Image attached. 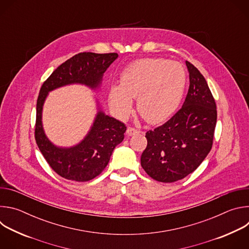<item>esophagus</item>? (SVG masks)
Instances as JSON below:
<instances>
[{
	"label": "esophagus",
	"mask_w": 249,
	"mask_h": 249,
	"mask_svg": "<svg viewBox=\"0 0 249 249\" xmlns=\"http://www.w3.org/2000/svg\"><path fill=\"white\" fill-rule=\"evenodd\" d=\"M126 133H127V135H128V136H133V135H137V134H139V133H140V131H139V130H137V129H135V128H133V127H128V128H127Z\"/></svg>",
	"instance_id": "esophagus-1"
}]
</instances>
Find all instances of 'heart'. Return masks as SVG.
Listing matches in <instances>:
<instances>
[{"mask_svg":"<svg viewBox=\"0 0 249 249\" xmlns=\"http://www.w3.org/2000/svg\"><path fill=\"white\" fill-rule=\"evenodd\" d=\"M186 86V73L180 64L162 58L138 60L127 66L120 76V87L109 92L112 111L120 118L137 109L151 124L167 120L179 107Z\"/></svg>","mask_w":249,"mask_h":249,"instance_id":"obj_1","label":"heart"}]
</instances>
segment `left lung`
<instances>
[{
	"label": "left lung",
	"instance_id": "8db88e82",
	"mask_svg": "<svg viewBox=\"0 0 249 249\" xmlns=\"http://www.w3.org/2000/svg\"><path fill=\"white\" fill-rule=\"evenodd\" d=\"M189 89L182 107L163 125L146 133L142 167L153 179L170 183L193 172L213 146L217 106L199 70L186 61Z\"/></svg>",
	"mask_w": 249,
	"mask_h": 249
}]
</instances>
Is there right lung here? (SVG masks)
<instances>
[{"mask_svg": "<svg viewBox=\"0 0 249 249\" xmlns=\"http://www.w3.org/2000/svg\"><path fill=\"white\" fill-rule=\"evenodd\" d=\"M117 57V53H79L60 65L40 89L36 103L35 141L51 168L66 179L84 182L99 175L108 164L115 147L123 141L126 126L99 109L81 143L71 148L57 147L43 130L44 101L49 91L68 85L81 84L91 89H98L104 72Z\"/></svg>", "mask_w": 249, "mask_h": 249, "instance_id": "1", "label": "right lung"}]
</instances>
